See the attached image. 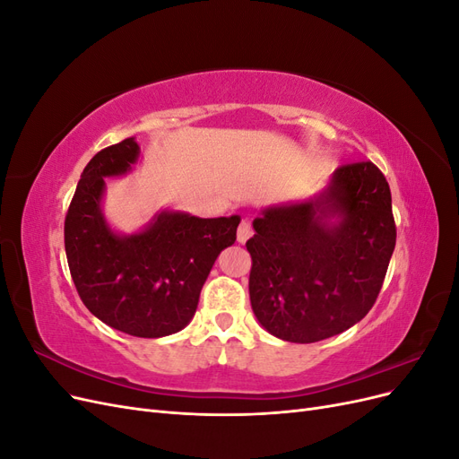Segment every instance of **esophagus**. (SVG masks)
<instances>
[{"instance_id": "1", "label": "esophagus", "mask_w": 459, "mask_h": 459, "mask_svg": "<svg viewBox=\"0 0 459 459\" xmlns=\"http://www.w3.org/2000/svg\"><path fill=\"white\" fill-rule=\"evenodd\" d=\"M251 235H253L251 221H248V220H241V224H239V228H238V241H239V243H247V239L251 238Z\"/></svg>"}]
</instances>
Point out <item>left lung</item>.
Returning a JSON list of instances; mask_svg holds the SVG:
<instances>
[{
  "instance_id": "8db88e82",
  "label": "left lung",
  "mask_w": 459,
  "mask_h": 459,
  "mask_svg": "<svg viewBox=\"0 0 459 459\" xmlns=\"http://www.w3.org/2000/svg\"><path fill=\"white\" fill-rule=\"evenodd\" d=\"M247 241L251 307L289 342L358 324L377 300L396 245L391 187L369 160L342 164L317 197L264 208Z\"/></svg>"
}]
</instances>
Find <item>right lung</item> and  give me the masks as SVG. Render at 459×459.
<instances>
[{
    "mask_svg": "<svg viewBox=\"0 0 459 459\" xmlns=\"http://www.w3.org/2000/svg\"><path fill=\"white\" fill-rule=\"evenodd\" d=\"M134 137L101 149L82 172L65 218V251L78 295L103 324L157 339L195 316L214 260L235 243L239 216L197 218L164 211L132 235L108 228L101 212L105 179L132 170Z\"/></svg>",
    "mask_w": 459,
    "mask_h": 459,
    "instance_id": "right-lung-1",
    "label": "right lung"
}]
</instances>
